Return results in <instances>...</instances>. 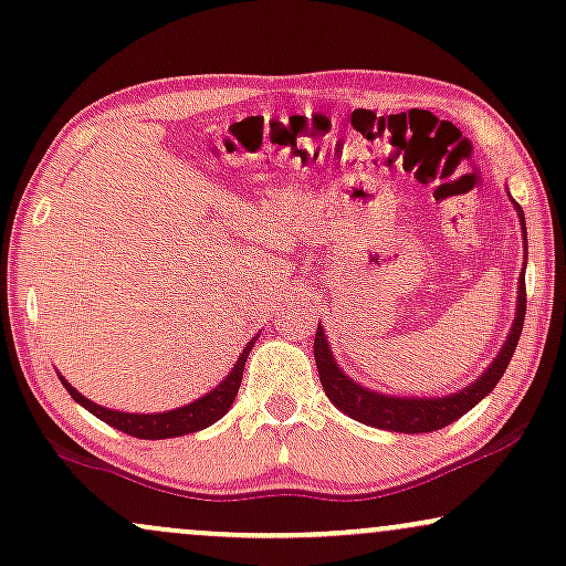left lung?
Instances as JSON below:
<instances>
[{
    "mask_svg": "<svg viewBox=\"0 0 566 566\" xmlns=\"http://www.w3.org/2000/svg\"><path fill=\"white\" fill-rule=\"evenodd\" d=\"M520 213L522 229H524V213L516 206ZM524 240H527V231H524ZM524 276V271H522ZM524 311H527V295H524V279H520V292H516V316L509 332L506 343L499 350L493 364L488 366L485 374H480L472 385L453 395H442V398H395V395H382L360 387L356 379H350L348 374L337 366L335 356L329 350V339L324 337V329L318 326L316 339H313V358H316L318 379L326 398L335 403L339 411L348 413L360 424L377 427V430H390V432H403V434H419V432H434L448 427L451 421L464 417L469 408L480 403L485 395L499 385V379L506 371L509 360H512L516 343H520L522 326H524Z\"/></svg>",
    "mask_w": 566,
    "mask_h": 566,
    "instance_id": "left-lung-1",
    "label": "left lung"
}]
</instances>
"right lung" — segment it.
Masks as SVG:
<instances>
[{
  "instance_id": "add662e5",
  "label": "right lung",
  "mask_w": 566,
  "mask_h": 566,
  "mask_svg": "<svg viewBox=\"0 0 566 566\" xmlns=\"http://www.w3.org/2000/svg\"><path fill=\"white\" fill-rule=\"evenodd\" d=\"M250 350H253V343H248V348L242 350L240 358H237L234 369H231L227 374V379H223L218 387H213L208 395L192 400V403L174 408V411H163V413L113 411V408H105V406L94 403V400L84 398V395H81L71 382H65L63 377H60V382L65 385V390L71 392V398L76 400L78 406H84L88 413H94V417L105 421V424L115 427V430L132 434V438H139V440L181 438V434L206 430V427H210L213 421H218L223 413L229 411L231 403H234V398H237V390H240V385H242V371H244V364H248Z\"/></svg>"
}]
</instances>
